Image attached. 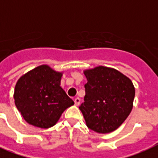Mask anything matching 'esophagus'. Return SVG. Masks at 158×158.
<instances>
[{
    "label": "esophagus",
    "mask_w": 158,
    "mask_h": 158,
    "mask_svg": "<svg viewBox=\"0 0 158 158\" xmlns=\"http://www.w3.org/2000/svg\"><path fill=\"white\" fill-rule=\"evenodd\" d=\"M74 101V104H75V106H79V104H80V99H79V98H75Z\"/></svg>",
    "instance_id": "1"
}]
</instances>
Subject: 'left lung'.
Returning <instances> with one entry per match:
<instances>
[{"label": "left lung", "mask_w": 158, "mask_h": 158, "mask_svg": "<svg viewBox=\"0 0 158 158\" xmlns=\"http://www.w3.org/2000/svg\"><path fill=\"white\" fill-rule=\"evenodd\" d=\"M84 102L79 109L87 126L97 133L115 130L133 108L135 87L128 77L112 68L98 66L84 70Z\"/></svg>", "instance_id": "obj_1"}]
</instances>
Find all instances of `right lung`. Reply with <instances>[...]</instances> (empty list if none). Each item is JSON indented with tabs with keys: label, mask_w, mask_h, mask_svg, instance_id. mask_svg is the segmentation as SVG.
Returning a JSON list of instances; mask_svg holds the SVG:
<instances>
[{
	"label": "right lung",
	"mask_w": 158,
	"mask_h": 158,
	"mask_svg": "<svg viewBox=\"0 0 158 158\" xmlns=\"http://www.w3.org/2000/svg\"><path fill=\"white\" fill-rule=\"evenodd\" d=\"M62 73L47 64L36 67L20 77L15 88V103L23 119L36 127L48 129L74 101L60 87Z\"/></svg>",
	"instance_id": "add662e5"
}]
</instances>
